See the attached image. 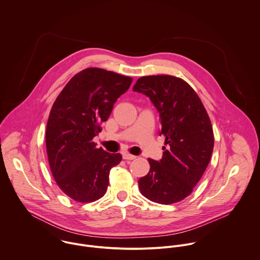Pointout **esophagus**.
<instances>
[{
    "instance_id": "esophagus-1",
    "label": "esophagus",
    "mask_w": 260,
    "mask_h": 260,
    "mask_svg": "<svg viewBox=\"0 0 260 260\" xmlns=\"http://www.w3.org/2000/svg\"><path fill=\"white\" fill-rule=\"evenodd\" d=\"M122 157H123L124 159H135L137 156H134V155H131V154H128V153H123V154H122Z\"/></svg>"
}]
</instances>
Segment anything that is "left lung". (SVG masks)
Segmentation results:
<instances>
[{
    "instance_id": "left-lung-1",
    "label": "left lung",
    "mask_w": 260,
    "mask_h": 260,
    "mask_svg": "<svg viewBox=\"0 0 260 260\" xmlns=\"http://www.w3.org/2000/svg\"><path fill=\"white\" fill-rule=\"evenodd\" d=\"M134 91L147 95L159 113L162 157L149 158L150 172L139 180L147 199L168 205L188 197L203 176L214 148L207 111L195 90L172 75L143 76Z\"/></svg>"
}]
</instances>
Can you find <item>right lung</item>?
I'll list each match as a JSON object with an SVG mask.
<instances>
[{
	"instance_id": "right-lung-1",
	"label": "right lung",
	"mask_w": 260,
	"mask_h": 260,
	"mask_svg": "<svg viewBox=\"0 0 260 260\" xmlns=\"http://www.w3.org/2000/svg\"><path fill=\"white\" fill-rule=\"evenodd\" d=\"M132 82L128 76L86 68L69 80L53 104L45 137L49 166L59 188L74 201L101 199L110 169L122 158L98 149L92 140Z\"/></svg>"
}]
</instances>
